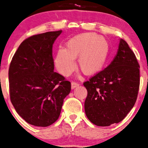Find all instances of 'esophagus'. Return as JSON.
<instances>
[{"mask_svg":"<svg viewBox=\"0 0 148 148\" xmlns=\"http://www.w3.org/2000/svg\"><path fill=\"white\" fill-rule=\"evenodd\" d=\"M78 86H79V84L78 83H77V82H72V83H71L72 89L75 88V87H78Z\"/></svg>","mask_w":148,"mask_h":148,"instance_id":"obj_1","label":"esophagus"}]
</instances>
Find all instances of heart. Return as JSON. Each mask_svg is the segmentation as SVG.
Wrapping results in <instances>:
<instances>
[{"instance_id":"b5f03b06","label":"heart","mask_w":148,"mask_h":148,"mask_svg":"<svg viewBox=\"0 0 148 148\" xmlns=\"http://www.w3.org/2000/svg\"><path fill=\"white\" fill-rule=\"evenodd\" d=\"M109 53L110 45L105 38L91 32L79 34L68 40L66 49L57 50L55 66L60 73L67 76L75 70V58L79 56L81 70L86 75H93L104 68Z\"/></svg>"}]
</instances>
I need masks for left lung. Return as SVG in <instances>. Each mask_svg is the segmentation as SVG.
I'll return each mask as SVG.
<instances>
[{
  "instance_id": "obj_1",
  "label": "left lung",
  "mask_w": 148,
  "mask_h": 148,
  "mask_svg": "<svg viewBox=\"0 0 148 148\" xmlns=\"http://www.w3.org/2000/svg\"><path fill=\"white\" fill-rule=\"evenodd\" d=\"M139 67L134 53L121 39L109 66L84 83L87 90L84 110L92 124L107 127L126 117L137 99Z\"/></svg>"
}]
</instances>
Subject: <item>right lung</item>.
Instances as JSON below:
<instances>
[{
    "mask_svg": "<svg viewBox=\"0 0 148 148\" xmlns=\"http://www.w3.org/2000/svg\"><path fill=\"white\" fill-rule=\"evenodd\" d=\"M62 32L32 35L24 40L9 69L10 100L15 110L30 125L47 127L57 121L71 84L54 72L53 45Z\"/></svg>",
    "mask_w": 148,
    "mask_h": 148,
    "instance_id": "1",
    "label": "right lung"
}]
</instances>
